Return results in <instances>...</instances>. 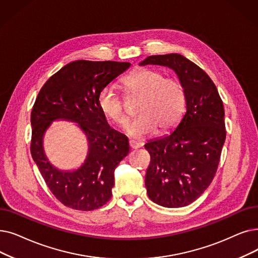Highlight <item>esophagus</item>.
<instances>
[{
	"label": "esophagus",
	"mask_w": 258,
	"mask_h": 258,
	"mask_svg": "<svg viewBox=\"0 0 258 258\" xmlns=\"http://www.w3.org/2000/svg\"><path fill=\"white\" fill-rule=\"evenodd\" d=\"M128 144H130V148H131V149H134V150H137V149H139V148L142 147V143L137 142V141H135V140H130V141H128Z\"/></svg>",
	"instance_id": "34e87169"
}]
</instances>
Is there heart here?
<instances>
[{
  "mask_svg": "<svg viewBox=\"0 0 258 258\" xmlns=\"http://www.w3.org/2000/svg\"><path fill=\"white\" fill-rule=\"evenodd\" d=\"M121 86L126 99H140L136 109L139 116L126 127L132 137H148L157 128L160 133L169 132L183 116L186 92L176 78L165 77L157 70L141 69L123 78ZM97 105L115 125L124 126L128 121L126 104L113 85H106L100 91Z\"/></svg>",
  "mask_w": 258,
  "mask_h": 258,
  "instance_id": "1",
  "label": "heart"
}]
</instances>
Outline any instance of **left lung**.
I'll return each instance as SVG.
<instances>
[{
  "mask_svg": "<svg viewBox=\"0 0 258 258\" xmlns=\"http://www.w3.org/2000/svg\"><path fill=\"white\" fill-rule=\"evenodd\" d=\"M173 69L186 92V113L169 136L144 145L151 162L145 186L151 200L165 208L192 204L215 177L226 140L225 108L208 74L179 53L150 55L141 65Z\"/></svg>",
  "mask_w": 258,
  "mask_h": 258,
  "instance_id": "1",
  "label": "left lung"
}]
</instances>
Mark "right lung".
Masks as SVG:
<instances>
[{
  "mask_svg": "<svg viewBox=\"0 0 258 258\" xmlns=\"http://www.w3.org/2000/svg\"><path fill=\"white\" fill-rule=\"evenodd\" d=\"M131 63L78 60L63 66L40 89L31 110L30 153L44 181L61 204L74 210L93 211L111 197L114 171L128 154V140L111 130L97 105L98 94ZM80 123L89 140V156L75 172H61L46 159L41 139L51 120Z\"/></svg>",
  "mask_w": 258,
  "mask_h": 258,
  "instance_id": "1",
  "label": "right lung"
}]
</instances>
